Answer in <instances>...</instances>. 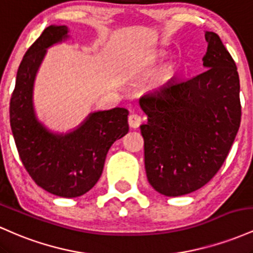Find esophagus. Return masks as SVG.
<instances>
[{"mask_svg":"<svg viewBox=\"0 0 253 253\" xmlns=\"http://www.w3.org/2000/svg\"><path fill=\"white\" fill-rule=\"evenodd\" d=\"M141 121H143V119H141L140 115L134 114V113H133V114H129L128 125L130 128H134V129L138 128V127L141 125Z\"/></svg>","mask_w":253,"mask_h":253,"instance_id":"34e87169","label":"esophagus"}]
</instances>
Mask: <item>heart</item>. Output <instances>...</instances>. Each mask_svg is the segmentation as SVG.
I'll return each instance as SVG.
<instances>
[{"label": "heart", "instance_id": "heart-1", "mask_svg": "<svg viewBox=\"0 0 253 253\" xmlns=\"http://www.w3.org/2000/svg\"><path fill=\"white\" fill-rule=\"evenodd\" d=\"M158 62H159V57L158 56H151V57L145 59L144 65L146 66V68H152V66H155Z\"/></svg>", "mask_w": 253, "mask_h": 253}]
</instances>
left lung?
Masks as SVG:
<instances>
[{"label":"left lung","instance_id":"8db88e82","mask_svg":"<svg viewBox=\"0 0 253 253\" xmlns=\"http://www.w3.org/2000/svg\"><path fill=\"white\" fill-rule=\"evenodd\" d=\"M205 71L170 81L140 97L145 170L153 189L181 196L207 184L225 162L242 119L237 65L214 32H206Z\"/></svg>","mask_w":253,"mask_h":253}]
</instances>
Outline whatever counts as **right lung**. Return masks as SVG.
Returning a JSON list of instances; mask_svg holds the SVG:
<instances>
[{"label":"right lung","mask_w":253,"mask_h":253,"mask_svg":"<svg viewBox=\"0 0 253 253\" xmlns=\"http://www.w3.org/2000/svg\"><path fill=\"white\" fill-rule=\"evenodd\" d=\"M66 26H50L20 63L10 98V127L20 159L34 182L60 197H77L96 184L113 143L128 133V110L113 108L89 114L76 129L52 133L38 121L33 84L46 48L68 38Z\"/></svg>","instance_id":"add662e5"}]
</instances>
